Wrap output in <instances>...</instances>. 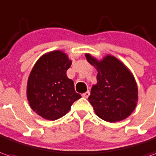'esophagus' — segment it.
Segmentation results:
<instances>
[{"label":"esophagus","mask_w":156,"mask_h":156,"mask_svg":"<svg viewBox=\"0 0 156 156\" xmlns=\"http://www.w3.org/2000/svg\"><path fill=\"white\" fill-rule=\"evenodd\" d=\"M89 94H90V93H89V91H87V92H85L84 94H83V97L85 98H88V96H89Z\"/></svg>","instance_id":"1"}]
</instances>
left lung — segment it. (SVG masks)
<instances>
[{
  "mask_svg": "<svg viewBox=\"0 0 156 156\" xmlns=\"http://www.w3.org/2000/svg\"><path fill=\"white\" fill-rule=\"evenodd\" d=\"M88 62L97 71V83L93 85L88 101L98 117L110 123L125 119L138 102V87L133 73L115 56L101 60L86 53Z\"/></svg>",
  "mask_w": 156,
  "mask_h": 156,
  "instance_id": "1",
  "label": "left lung"
}]
</instances>
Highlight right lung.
<instances>
[{
	"label": "right lung",
	"instance_id": "add662e5",
	"mask_svg": "<svg viewBox=\"0 0 156 156\" xmlns=\"http://www.w3.org/2000/svg\"><path fill=\"white\" fill-rule=\"evenodd\" d=\"M71 64L65 52L55 50L42 55L30 73L27 85L29 105L45 119L56 120L64 116L81 98L66 73Z\"/></svg>",
	"mask_w": 156,
	"mask_h": 156
}]
</instances>
